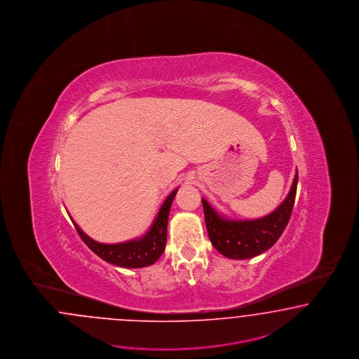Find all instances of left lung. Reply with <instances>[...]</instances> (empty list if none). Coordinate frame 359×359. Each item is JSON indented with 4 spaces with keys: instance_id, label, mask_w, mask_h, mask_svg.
<instances>
[{
    "instance_id": "left-lung-1",
    "label": "left lung",
    "mask_w": 359,
    "mask_h": 359,
    "mask_svg": "<svg viewBox=\"0 0 359 359\" xmlns=\"http://www.w3.org/2000/svg\"><path fill=\"white\" fill-rule=\"evenodd\" d=\"M299 173L296 172L290 193L269 215L252 220H232L219 215L202 198L210 241L220 254L243 260L263 254L278 242L285 230L294 205Z\"/></svg>"
}]
</instances>
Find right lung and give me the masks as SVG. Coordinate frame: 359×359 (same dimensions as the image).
<instances>
[{
	"label": "right lung",
	"instance_id": "right-lung-1",
	"mask_svg": "<svg viewBox=\"0 0 359 359\" xmlns=\"http://www.w3.org/2000/svg\"><path fill=\"white\" fill-rule=\"evenodd\" d=\"M178 189H174L165 199L156 219L153 222L149 231L139 239L128 241L124 243H99L91 239L88 235L81 231V227L74 222V226L79 233L81 241L88 245V248L102 257L107 263L123 268H142L151 266L161 256L168 236V219L172 208V202Z\"/></svg>",
	"mask_w": 359,
	"mask_h": 359
}]
</instances>
